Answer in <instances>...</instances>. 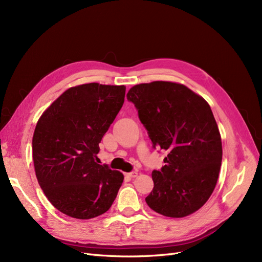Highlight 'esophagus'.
I'll return each mask as SVG.
<instances>
[{
  "mask_svg": "<svg viewBox=\"0 0 262 262\" xmlns=\"http://www.w3.org/2000/svg\"><path fill=\"white\" fill-rule=\"evenodd\" d=\"M126 176L129 177V178H135V177L138 176V172L137 171H132V172L126 173Z\"/></svg>",
  "mask_w": 262,
  "mask_h": 262,
  "instance_id": "obj_1",
  "label": "esophagus"
}]
</instances>
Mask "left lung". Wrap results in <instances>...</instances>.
Instances as JSON below:
<instances>
[{
  "instance_id": "left-lung-1",
  "label": "left lung",
  "mask_w": 262,
  "mask_h": 262,
  "mask_svg": "<svg viewBox=\"0 0 262 262\" xmlns=\"http://www.w3.org/2000/svg\"><path fill=\"white\" fill-rule=\"evenodd\" d=\"M127 100L138 110L153 148L167 151L161 170L152 171L147 204L159 214L182 218L205 204L218 180L222 144L214 114L187 86L156 81L133 86Z\"/></svg>"
}]
</instances>
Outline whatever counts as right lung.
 I'll return each instance as SVG.
<instances>
[{
	"label": "right lung",
	"mask_w": 262,
	"mask_h": 262,
	"mask_svg": "<svg viewBox=\"0 0 262 262\" xmlns=\"http://www.w3.org/2000/svg\"><path fill=\"white\" fill-rule=\"evenodd\" d=\"M125 91L124 85L98 83L71 87L37 121L32 138L35 175L48 201L67 216H100L118 195L123 173L96 161Z\"/></svg>",
	"instance_id": "1"
}]
</instances>
